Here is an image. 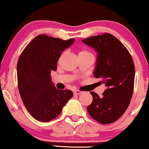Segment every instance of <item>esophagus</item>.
<instances>
[{
	"label": "esophagus",
	"instance_id": "esophagus-1",
	"mask_svg": "<svg viewBox=\"0 0 149 149\" xmlns=\"http://www.w3.org/2000/svg\"><path fill=\"white\" fill-rule=\"evenodd\" d=\"M82 92L80 91V90H74V91H73V95H79Z\"/></svg>",
	"mask_w": 149,
	"mask_h": 149
}]
</instances>
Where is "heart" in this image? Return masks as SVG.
Returning <instances> with one entry per match:
<instances>
[{"label":"heart","mask_w":149,"mask_h":149,"mask_svg":"<svg viewBox=\"0 0 149 149\" xmlns=\"http://www.w3.org/2000/svg\"><path fill=\"white\" fill-rule=\"evenodd\" d=\"M78 56H79V57H83V56H92V57H93L92 53L89 50H88V49H81L79 52V53H78Z\"/></svg>","instance_id":"obj_1"}]
</instances>
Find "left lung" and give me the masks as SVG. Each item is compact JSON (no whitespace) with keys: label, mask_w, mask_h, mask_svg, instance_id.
Masks as SVG:
<instances>
[{"label":"left lung","mask_w":149,"mask_h":149,"mask_svg":"<svg viewBox=\"0 0 149 149\" xmlns=\"http://www.w3.org/2000/svg\"><path fill=\"white\" fill-rule=\"evenodd\" d=\"M82 42L97 52L93 76L107 87L101 97L90 92L93 100L87 109L97 122L111 123L123 115L130 103L135 74L132 58L123 44L110 33L88 38Z\"/></svg>","instance_id":"8db88e82"}]
</instances>
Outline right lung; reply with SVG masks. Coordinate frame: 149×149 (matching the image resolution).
I'll use <instances>...</instances> for the list:
<instances>
[{
    "instance_id": "obj_1",
    "label": "right lung",
    "mask_w": 149,
    "mask_h": 149,
    "mask_svg": "<svg viewBox=\"0 0 149 149\" xmlns=\"http://www.w3.org/2000/svg\"><path fill=\"white\" fill-rule=\"evenodd\" d=\"M74 41L41 34L28 44L19 58L17 69L20 96L26 109L38 120L48 122L55 118L73 97L71 90H57L50 74L57 70L61 52Z\"/></svg>"
}]
</instances>
